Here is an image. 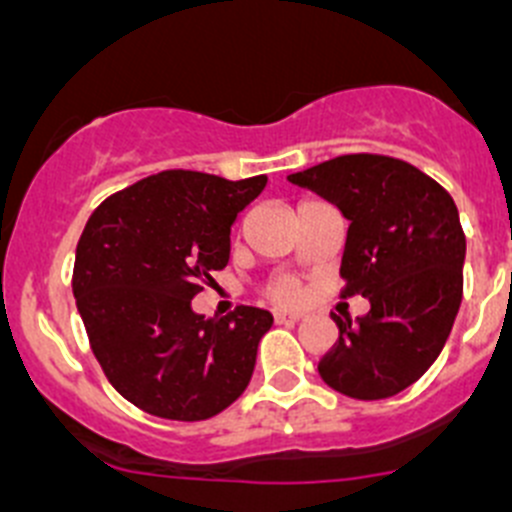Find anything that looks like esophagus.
Listing matches in <instances>:
<instances>
[{
	"mask_svg": "<svg viewBox=\"0 0 512 512\" xmlns=\"http://www.w3.org/2000/svg\"><path fill=\"white\" fill-rule=\"evenodd\" d=\"M275 321H278V323H298V321H303V315H300V313H285V310H275Z\"/></svg>",
	"mask_w": 512,
	"mask_h": 512,
	"instance_id": "obj_1",
	"label": "esophagus"
}]
</instances>
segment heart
<instances>
[{
    "label": "heart",
    "instance_id": "obj_1",
    "mask_svg": "<svg viewBox=\"0 0 512 512\" xmlns=\"http://www.w3.org/2000/svg\"><path fill=\"white\" fill-rule=\"evenodd\" d=\"M267 295L278 303H295L300 298V285L293 278H278L267 288Z\"/></svg>",
    "mask_w": 512,
    "mask_h": 512
}]
</instances>
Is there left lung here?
<instances>
[{"label": "left lung", "instance_id": "1", "mask_svg": "<svg viewBox=\"0 0 512 512\" xmlns=\"http://www.w3.org/2000/svg\"><path fill=\"white\" fill-rule=\"evenodd\" d=\"M348 219L343 295H364V318L341 321L318 364L331 389L386 399L412 386L444 348L462 303L465 232L455 199L407 161L348 154L288 176Z\"/></svg>", "mask_w": 512, "mask_h": 512}]
</instances>
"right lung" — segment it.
Wrapping results in <instances>:
<instances>
[{"instance_id":"add662e5","label":"right lung","mask_w":512,"mask_h":512,"mask_svg":"<svg viewBox=\"0 0 512 512\" xmlns=\"http://www.w3.org/2000/svg\"><path fill=\"white\" fill-rule=\"evenodd\" d=\"M267 176L161 171L105 199L75 252L73 293L90 348L121 396L154 417L202 422L247 389L272 315L191 308L229 262V229Z\"/></svg>"}]
</instances>
